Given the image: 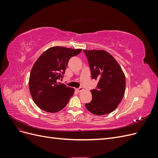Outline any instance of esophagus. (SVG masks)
I'll use <instances>...</instances> for the list:
<instances>
[{
    "mask_svg": "<svg viewBox=\"0 0 158 158\" xmlns=\"http://www.w3.org/2000/svg\"><path fill=\"white\" fill-rule=\"evenodd\" d=\"M83 90H84V89H83V88H82V87H80V88H78V89H76V91H77V92H78V93L82 92Z\"/></svg>",
    "mask_w": 158,
    "mask_h": 158,
    "instance_id": "1",
    "label": "esophagus"
}]
</instances>
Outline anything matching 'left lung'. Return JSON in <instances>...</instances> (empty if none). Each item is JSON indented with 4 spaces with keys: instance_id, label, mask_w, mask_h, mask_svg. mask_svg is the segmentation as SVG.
<instances>
[{
    "instance_id": "1",
    "label": "left lung",
    "mask_w": 158,
    "mask_h": 158,
    "mask_svg": "<svg viewBox=\"0 0 158 158\" xmlns=\"http://www.w3.org/2000/svg\"><path fill=\"white\" fill-rule=\"evenodd\" d=\"M89 63L92 78L98 81L91 90L92 99L85 103L96 115L109 114L121 103L125 92L126 80L122 69L112 55L104 50H83Z\"/></svg>"
}]
</instances>
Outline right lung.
I'll return each mask as SVG.
<instances>
[{
	"mask_svg": "<svg viewBox=\"0 0 158 158\" xmlns=\"http://www.w3.org/2000/svg\"><path fill=\"white\" fill-rule=\"evenodd\" d=\"M81 51L80 49L52 47L37 59L29 79L30 94L37 107L46 112L56 113L67 105L74 89L57 81L63 78L71 57Z\"/></svg>",
	"mask_w": 158,
	"mask_h": 158,
	"instance_id": "add662e5",
	"label": "right lung"
}]
</instances>
